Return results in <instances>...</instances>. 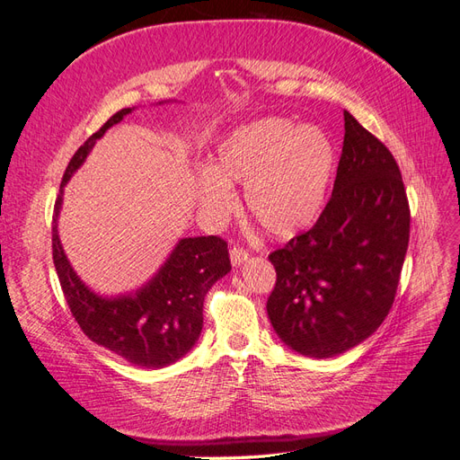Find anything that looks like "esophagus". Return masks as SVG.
Wrapping results in <instances>:
<instances>
[{"instance_id": "obj_1", "label": "esophagus", "mask_w": 460, "mask_h": 460, "mask_svg": "<svg viewBox=\"0 0 460 460\" xmlns=\"http://www.w3.org/2000/svg\"><path fill=\"white\" fill-rule=\"evenodd\" d=\"M247 257H249V252H247L245 247L234 245V247L230 249V259H232V264H234V267H240V264H242L243 261H247Z\"/></svg>"}]
</instances>
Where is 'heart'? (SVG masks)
Returning a JSON list of instances; mask_svg holds the SVG:
<instances>
[{
    "label": "heart",
    "instance_id": "obj_1",
    "mask_svg": "<svg viewBox=\"0 0 460 460\" xmlns=\"http://www.w3.org/2000/svg\"><path fill=\"white\" fill-rule=\"evenodd\" d=\"M211 166L199 176L198 191L207 217L225 218L235 205L230 186L242 184L259 226L274 238H291L320 215L336 151L320 128L270 117L230 132Z\"/></svg>",
    "mask_w": 460,
    "mask_h": 460
}]
</instances>
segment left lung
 Returning a JSON list of instances; mask_svg holds the SVG:
<instances>
[{
  "label": "left lung",
  "instance_id": "8db88e82",
  "mask_svg": "<svg viewBox=\"0 0 460 460\" xmlns=\"http://www.w3.org/2000/svg\"><path fill=\"white\" fill-rule=\"evenodd\" d=\"M345 136L332 198L316 225L269 255L276 286L269 318L291 349L314 358L365 341L395 301L411 232L399 164L343 111Z\"/></svg>",
  "mask_w": 460,
  "mask_h": 460
}]
</instances>
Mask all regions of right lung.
I'll use <instances>...</instances> for the list:
<instances>
[{"mask_svg":"<svg viewBox=\"0 0 460 460\" xmlns=\"http://www.w3.org/2000/svg\"><path fill=\"white\" fill-rule=\"evenodd\" d=\"M130 111V107L117 111L78 147L68 163L59 196L55 199L53 264L68 309L80 330L93 343L127 358L132 365L161 368L184 357L196 345L203 328L207 291L232 269L228 243L218 235L180 240L161 270L142 289L132 296L105 299L82 284L65 257L58 234L63 186L84 163L95 140H100L107 128L120 122Z\"/></svg>","mask_w":460,"mask_h":460,"instance_id":"1","label":"right lung"}]
</instances>
